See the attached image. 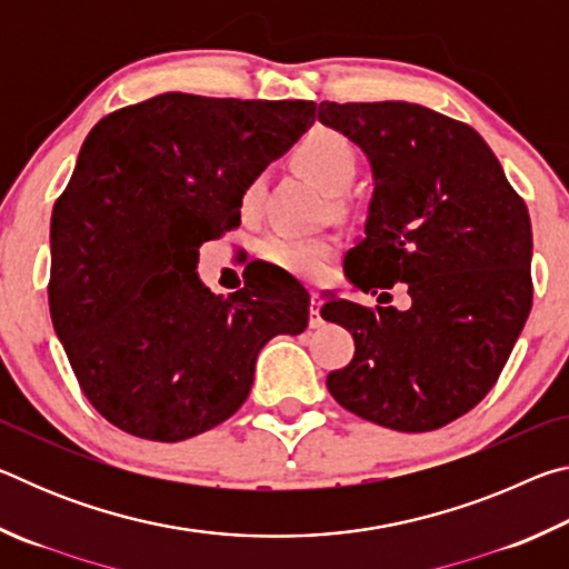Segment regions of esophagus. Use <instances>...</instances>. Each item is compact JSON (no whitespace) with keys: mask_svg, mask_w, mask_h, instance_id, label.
I'll list each match as a JSON object with an SVG mask.
<instances>
[{"mask_svg":"<svg viewBox=\"0 0 569 569\" xmlns=\"http://www.w3.org/2000/svg\"><path fill=\"white\" fill-rule=\"evenodd\" d=\"M321 298L319 293H311V311H308V326L311 329H321L323 326V316H321Z\"/></svg>","mask_w":569,"mask_h":569,"instance_id":"obj_1","label":"esophagus"}]
</instances>
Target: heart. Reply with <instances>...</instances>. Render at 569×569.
I'll list each match as a JSON object with an SVG mask.
<instances>
[{
	"instance_id": "1",
	"label": "heart",
	"mask_w": 569,
	"mask_h": 569,
	"mask_svg": "<svg viewBox=\"0 0 569 569\" xmlns=\"http://www.w3.org/2000/svg\"><path fill=\"white\" fill-rule=\"evenodd\" d=\"M296 168L308 180H313L323 192L339 196L351 186L356 176V150L349 138L331 128H311L293 150ZM263 192V178L256 176L248 182L240 208L250 213L256 210ZM336 240L331 238H298V236H271L261 243V256L283 271L308 281H319L329 271L336 258Z\"/></svg>"
}]
</instances>
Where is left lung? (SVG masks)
Wrapping results in <instances>:
<instances>
[{
  "instance_id": "left-lung-1",
  "label": "left lung",
  "mask_w": 569,
  "mask_h": 569,
  "mask_svg": "<svg viewBox=\"0 0 569 569\" xmlns=\"http://www.w3.org/2000/svg\"><path fill=\"white\" fill-rule=\"evenodd\" d=\"M319 120L363 150L373 176L346 276L363 293L403 283L411 296L407 311L323 303V319L356 343L326 387L379 427L439 429L487 397L525 329L527 206L481 134L447 114L411 102H321Z\"/></svg>"
}]
</instances>
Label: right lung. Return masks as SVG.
I'll use <instances>...</instances> for the list:
<instances>
[{
	"label": "right lung",
	"instance_id": "1",
	"mask_svg": "<svg viewBox=\"0 0 569 569\" xmlns=\"http://www.w3.org/2000/svg\"><path fill=\"white\" fill-rule=\"evenodd\" d=\"M306 100L166 92L82 142L52 210L50 313L84 397L114 427L182 441L243 407L256 359L308 326L283 268L210 293L198 248L240 223V196L311 128Z\"/></svg>",
	"mask_w": 569,
	"mask_h": 569
}]
</instances>
